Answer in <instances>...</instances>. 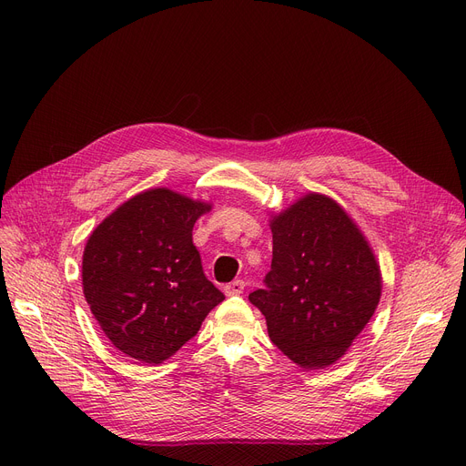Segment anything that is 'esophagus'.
<instances>
[{"instance_id": "1", "label": "esophagus", "mask_w": 466, "mask_h": 466, "mask_svg": "<svg viewBox=\"0 0 466 466\" xmlns=\"http://www.w3.org/2000/svg\"><path fill=\"white\" fill-rule=\"evenodd\" d=\"M243 289H245V283L241 281V279H238V281H232V283L225 285V294L227 296H238V294H243Z\"/></svg>"}]
</instances>
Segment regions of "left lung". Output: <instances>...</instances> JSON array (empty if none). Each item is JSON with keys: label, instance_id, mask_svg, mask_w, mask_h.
Wrapping results in <instances>:
<instances>
[{"label": "left lung", "instance_id": "8db88e82", "mask_svg": "<svg viewBox=\"0 0 466 466\" xmlns=\"http://www.w3.org/2000/svg\"><path fill=\"white\" fill-rule=\"evenodd\" d=\"M271 269L249 294L266 317L273 345L301 369L343 358L382 294V273L363 232L345 208L307 193L271 215Z\"/></svg>", "mask_w": 466, "mask_h": 466}]
</instances>
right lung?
<instances>
[{"instance_id": "1", "label": "right lung", "mask_w": 466, "mask_h": 466, "mask_svg": "<svg viewBox=\"0 0 466 466\" xmlns=\"http://www.w3.org/2000/svg\"><path fill=\"white\" fill-rule=\"evenodd\" d=\"M209 209V202L155 187L117 206L89 234L84 298L119 352L159 365L225 299L193 243V227Z\"/></svg>"}]
</instances>
